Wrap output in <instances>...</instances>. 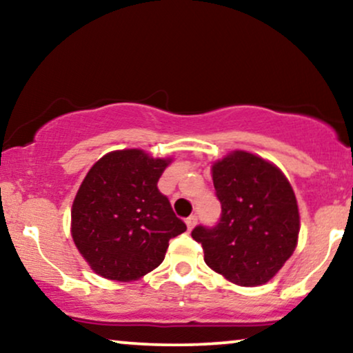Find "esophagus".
Wrapping results in <instances>:
<instances>
[{
  "label": "esophagus",
  "mask_w": 353,
  "mask_h": 353,
  "mask_svg": "<svg viewBox=\"0 0 353 353\" xmlns=\"http://www.w3.org/2000/svg\"><path fill=\"white\" fill-rule=\"evenodd\" d=\"M196 223H197V216L196 215H190L186 219V226H188V230H192L196 226Z\"/></svg>",
  "instance_id": "esophagus-1"
}]
</instances>
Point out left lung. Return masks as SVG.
Instances as JSON below:
<instances>
[{
	"mask_svg": "<svg viewBox=\"0 0 353 353\" xmlns=\"http://www.w3.org/2000/svg\"><path fill=\"white\" fill-rule=\"evenodd\" d=\"M221 215L215 226H196L192 239L214 272L239 286L272 279L297 245V201L273 163L234 151L212 165Z\"/></svg>",
	"mask_w": 353,
	"mask_h": 353,
	"instance_id": "obj_1",
	"label": "left lung"
}]
</instances>
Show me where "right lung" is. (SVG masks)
<instances>
[{"instance_id":"1","label":"right lung","mask_w":353,"mask_h":353,"mask_svg":"<svg viewBox=\"0 0 353 353\" xmlns=\"http://www.w3.org/2000/svg\"><path fill=\"white\" fill-rule=\"evenodd\" d=\"M168 162L123 149L86 173L72 205V238L94 273L114 281L141 278L162 263L168 241L186 231L157 188Z\"/></svg>"}]
</instances>
